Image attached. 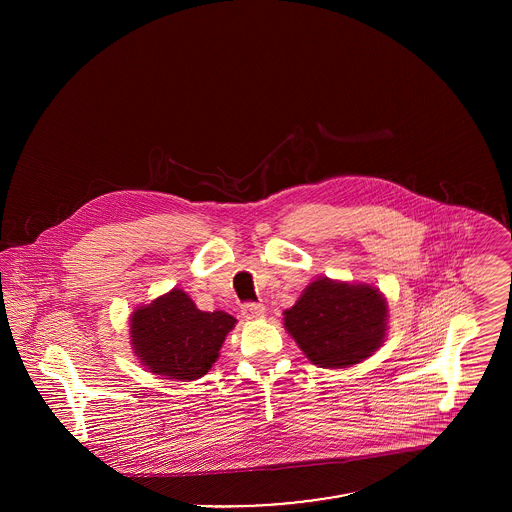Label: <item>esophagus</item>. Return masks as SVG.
Returning a JSON list of instances; mask_svg holds the SVG:
<instances>
[{
  "label": "esophagus",
  "mask_w": 512,
  "mask_h": 512,
  "mask_svg": "<svg viewBox=\"0 0 512 512\" xmlns=\"http://www.w3.org/2000/svg\"><path fill=\"white\" fill-rule=\"evenodd\" d=\"M240 313H242V317H246V319H262L264 313H266V307H264V303L246 301V303L240 307Z\"/></svg>",
  "instance_id": "34e87169"
}]
</instances>
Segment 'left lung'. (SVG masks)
Here are the masks:
<instances>
[{"label": "left lung", "instance_id": "obj_1", "mask_svg": "<svg viewBox=\"0 0 512 512\" xmlns=\"http://www.w3.org/2000/svg\"><path fill=\"white\" fill-rule=\"evenodd\" d=\"M386 311L378 290L321 278L305 288L284 313V321L313 365L345 368L365 361L380 347Z\"/></svg>", "mask_w": 512, "mask_h": 512}]
</instances>
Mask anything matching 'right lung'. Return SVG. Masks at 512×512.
<instances>
[{"instance_id": "right-lung-1", "label": "right lung", "mask_w": 512, "mask_h": 512, "mask_svg": "<svg viewBox=\"0 0 512 512\" xmlns=\"http://www.w3.org/2000/svg\"><path fill=\"white\" fill-rule=\"evenodd\" d=\"M236 319L224 311H201L181 290H171L132 317V343L155 374L195 380L211 370Z\"/></svg>"}]
</instances>
